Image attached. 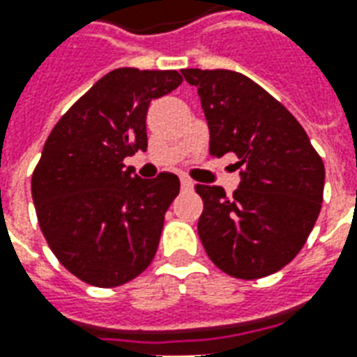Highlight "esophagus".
<instances>
[{
	"instance_id": "obj_1",
	"label": "esophagus",
	"mask_w": 357,
	"mask_h": 357,
	"mask_svg": "<svg viewBox=\"0 0 357 357\" xmlns=\"http://www.w3.org/2000/svg\"><path fill=\"white\" fill-rule=\"evenodd\" d=\"M193 185L195 183L189 178H181V189H183V191H191V189H193Z\"/></svg>"
}]
</instances>
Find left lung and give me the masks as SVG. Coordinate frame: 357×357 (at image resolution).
Listing matches in <instances>:
<instances>
[{"label":"left lung","mask_w":357,"mask_h":357,"mask_svg":"<svg viewBox=\"0 0 357 357\" xmlns=\"http://www.w3.org/2000/svg\"><path fill=\"white\" fill-rule=\"evenodd\" d=\"M201 97L210 153L237 156L239 187L195 185L204 210L199 237L227 275H271L304 247L323 201L325 166L307 133L281 102L245 74L181 70Z\"/></svg>","instance_id":"left-lung-1"}]
</instances>
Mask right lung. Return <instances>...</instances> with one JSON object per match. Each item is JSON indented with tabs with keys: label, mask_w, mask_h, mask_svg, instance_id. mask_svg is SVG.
Returning a JSON list of instances; mask_svg holds the SVG:
<instances>
[{
	"label": "right lung",
	"mask_w": 357,
	"mask_h": 357,
	"mask_svg": "<svg viewBox=\"0 0 357 357\" xmlns=\"http://www.w3.org/2000/svg\"><path fill=\"white\" fill-rule=\"evenodd\" d=\"M176 70L116 68L74 102L45 141L32 199L47 245L70 273L118 287L155 258L176 174L139 178L126 156L147 151L153 99L181 84Z\"/></svg>",
	"instance_id": "1"
}]
</instances>
